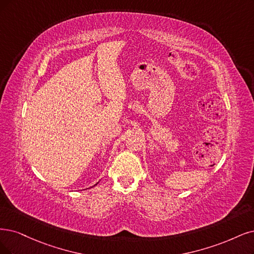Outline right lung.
<instances>
[{
	"label": "right lung",
	"instance_id": "1",
	"mask_svg": "<svg viewBox=\"0 0 254 254\" xmlns=\"http://www.w3.org/2000/svg\"><path fill=\"white\" fill-rule=\"evenodd\" d=\"M95 185H97V183H96V184H95ZM95 185H94V186H95Z\"/></svg>",
	"mask_w": 254,
	"mask_h": 254
}]
</instances>
